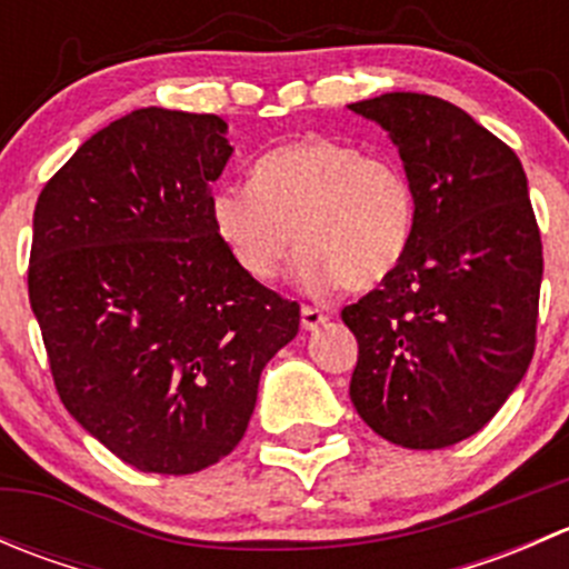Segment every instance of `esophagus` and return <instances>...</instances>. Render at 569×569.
<instances>
[{"mask_svg":"<svg viewBox=\"0 0 569 569\" xmlns=\"http://www.w3.org/2000/svg\"><path fill=\"white\" fill-rule=\"evenodd\" d=\"M302 330H317L327 321V313L319 311V308H311V306H302Z\"/></svg>","mask_w":569,"mask_h":569,"instance_id":"1","label":"esophagus"}]
</instances>
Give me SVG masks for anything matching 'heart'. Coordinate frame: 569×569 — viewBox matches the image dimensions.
I'll list each match as a JSON object with an SVG mask.
<instances>
[{
	"label": "heart",
	"instance_id": "b5f03b06",
	"mask_svg": "<svg viewBox=\"0 0 569 569\" xmlns=\"http://www.w3.org/2000/svg\"><path fill=\"white\" fill-rule=\"evenodd\" d=\"M211 228L256 283H272L302 248L297 280L311 295L375 289L416 233V189L399 162L352 142L306 137L263 153L250 187H222L209 200Z\"/></svg>",
	"mask_w": 569,
	"mask_h": 569
}]
</instances>
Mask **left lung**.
<instances>
[{"instance_id":"8db88e82","label":"left lung","mask_w":569,"mask_h":569,"mask_svg":"<svg viewBox=\"0 0 569 569\" xmlns=\"http://www.w3.org/2000/svg\"><path fill=\"white\" fill-rule=\"evenodd\" d=\"M399 148L416 233L399 267L341 311L358 338L349 396L380 438L446 449L479 432L523 380L542 242L523 164L460 107L421 93L349 104Z\"/></svg>"}]
</instances>
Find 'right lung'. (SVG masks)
<instances>
[{
  "mask_svg": "<svg viewBox=\"0 0 569 569\" xmlns=\"http://www.w3.org/2000/svg\"><path fill=\"white\" fill-rule=\"evenodd\" d=\"M217 114L146 107L96 131L43 187L30 306L66 410L142 473L187 476L244 438L258 380L300 306L217 239Z\"/></svg>",
  "mask_w": 569,
  "mask_h": 569,
  "instance_id": "right-lung-1",
  "label": "right lung"
}]
</instances>
